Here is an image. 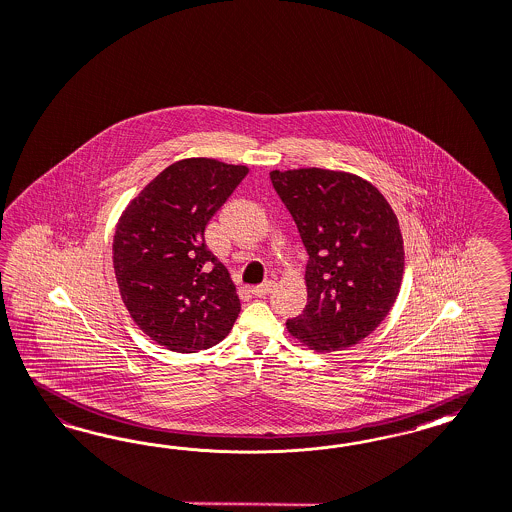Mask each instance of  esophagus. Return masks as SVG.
I'll return each instance as SVG.
<instances>
[{
  "label": "esophagus",
  "mask_w": 512,
  "mask_h": 512,
  "mask_svg": "<svg viewBox=\"0 0 512 512\" xmlns=\"http://www.w3.org/2000/svg\"><path fill=\"white\" fill-rule=\"evenodd\" d=\"M272 289H274V283L266 282L263 283V285H257V287H253V289H251V293H253L255 297H266V295H268Z\"/></svg>",
  "instance_id": "1"
}]
</instances>
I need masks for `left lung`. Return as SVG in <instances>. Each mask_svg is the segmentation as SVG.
<instances>
[{
  "mask_svg": "<svg viewBox=\"0 0 512 512\" xmlns=\"http://www.w3.org/2000/svg\"><path fill=\"white\" fill-rule=\"evenodd\" d=\"M308 251V304L287 331L316 352L352 348L399 295L405 247L397 215L369 181L348 172H270Z\"/></svg>",
  "mask_w": 512,
  "mask_h": 512,
  "instance_id": "obj_1",
  "label": "left lung"
}]
</instances>
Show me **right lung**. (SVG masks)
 <instances>
[{
  "label": "right lung",
  "instance_id": "1",
  "mask_svg": "<svg viewBox=\"0 0 512 512\" xmlns=\"http://www.w3.org/2000/svg\"><path fill=\"white\" fill-rule=\"evenodd\" d=\"M247 172L204 157L177 160L119 217L113 268L121 299L141 331L172 352L212 348L240 314L236 285L204 230Z\"/></svg>",
  "mask_w": 512,
  "mask_h": 512
}]
</instances>
